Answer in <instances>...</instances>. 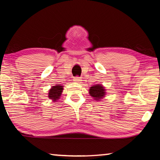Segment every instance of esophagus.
I'll use <instances>...</instances> for the list:
<instances>
[{"instance_id": "1", "label": "esophagus", "mask_w": 160, "mask_h": 160, "mask_svg": "<svg viewBox=\"0 0 160 160\" xmlns=\"http://www.w3.org/2000/svg\"><path fill=\"white\" fill-rule=\"evenodd\" d=\"M73 81L74 82H80L81 81V78H80V77H75L74 78H73Z\"/></svg>"}]
</instances>
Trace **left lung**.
<instances>
[{
  "instance_id": "8db88e82",
  "label": "left lung",
  "mask_w": 160,
  "mask_h": 160,
  "mask_svg": "<svg viewBox=\"0 0 160 160\" xmlns=\"http://www.w3.org/2000/svg\"><path fill=\"white\" fill-rule=\"evenodd\" d=\"M89 93L92 97L94 99L97 101H99L100 99H103V97H105L106 94V90L102 85H95L91 87Z\"/></svg>"
}]
</instances>
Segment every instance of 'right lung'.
<instances>
[{"label":"right lung","instance_id":"obj_1","mask_svg":"<svg viewBox=\"0 0 160 160\" xmlns=\"http://www.w3.org/2000/svg\"><path fill=\"white\" fill-rule=\"evenodd\" d=\"M63 90V86L61 85L53 86L49 90V92H48V98L52 99L53 102H57V100L60 99Z\"/></svg>","mask_w":160,"mask_h":160}]
</instances>
